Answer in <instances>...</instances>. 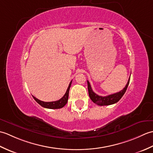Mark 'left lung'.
Masks as SVG:
<instances>
[{
    "mask_svg": "<svg viewBox=\"0 0 153 153\" xmlns=\"http://www.w3.org/2000/svg\"><path fill=\"white\" fill-rule=\"evenodd\" d=\"M129 80H130V77H129L128 82L127 83L126 87L122 91H120V92L116 93L114 94H112V95H109L105 97L99 96L98 95H97L95 93H94L91 89V87L89 82L87 81V87H88V92L90 99H91V100L94 103H95L97 105L99 106L110 105L116 103L117 102L119 101L120 99H121L123 95H124V93H126L127 88H128L129 83Z\"/></svg>",
    "mask_w": 153,
    "mask_h": 153,
    "instance_id": "left-lung-1",
    "label": "left lung"
}]
</instances>
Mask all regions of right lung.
I'll return each instance as SVG.
<instances>
[{
  "mask_svg": "<svg viewBox=\"0 0 153 153\" xmlns=\"http://www.w3.org/2000/svg\"><path fill=\"white\" fill-rule=\"evenodd\" d=\"M71 81L70 82L69 86H68V89L66 90V93L64 94V95L60 99L58 100H56V101H53V102H44L42 101V100H39L38 99L35 98V97L33 96V99H35V101H36L38 104L44 107V108H50V109H58V108H61L64 107L65 105H66V103L68 102V96H69V91L70 88L71 87Z\"/></svg>",
  "mask_w": 153,
  "mask_h": 153,
  "instance_id": "add662e5",
  "label": "right lung"
}]
</instances>
